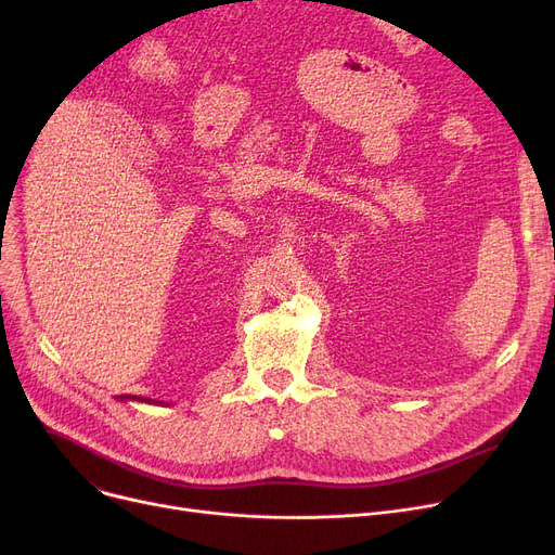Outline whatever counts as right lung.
I'll list each match as a JSON object with an SVG mask.
<instances>
[{"label":"right lung","instance_id":"obj_1","mask_svg":"<svg viewBox=\"0 0 555 555\" xmlns=\"http://www.w3.org/2000/svg\"><path fill=\"white\" fill-rule=\"evenodd\" d=\"M126 398H130V396H126ZM130 400H139V402H153V400H149V398H137V396H132ZM157 402V400H155Z\"/></svg>","mask_w":555,"mask_h":555}]
</instances>
